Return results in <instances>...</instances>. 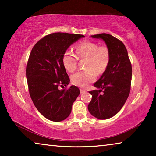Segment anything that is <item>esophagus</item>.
<instances>
[{"label": "esophagus", "mask_w": 156, "mask_h": 156, "mask_svg": "<svg viewBox=\"0 0 156 156\" xmlns=\"http://www.w3.org/2000/svg\"><path fill=\"white\" fill-rule=\"evenodd\" d=\"M80 94H84L86 92V90H84L83 89H80Z\"/></svg>", "instance_id": "esophagus-1"}]
</instances>
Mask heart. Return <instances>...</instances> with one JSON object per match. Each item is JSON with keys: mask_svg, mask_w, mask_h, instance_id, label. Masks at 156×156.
<instances>
[{"mask_svg": "<svg viewBox=\"0 0 156 156\" xmlns=\"http://www.w3.org/2000/svg\"><path fill=\"white\" fill-rule=\"evenodd\" d=\"M76 51L80 58H87L86 68L88 69L75 73L71 79L75 85L86 87L89 84L96 80V73L101 74L107 69L110 61V51L106 46H99L98 44L94 42L84 41L76 46ZM77 57L69 50L65 52L62 56V62L68 72H73L77 69Z\"/></svg>", "mask_w": 156, "mask_h": 156, "instance_id": "1", "label": "heart"}]
</instances>
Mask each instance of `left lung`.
<instances>
[{"mask_svg":"<svg viewBox=\"0 0 156 156\" xmlns=\"http://www.w3.org/2000/svg\"><path fill=\"white\" fill-rule=\"evenodd\" d=\"M101 39L111 54L109 64L95 83L97 89L89 91L92 99L88 110L94 117L106 120L120 112L130 93L132 67L127 50L122 41L108 34L91 36Z\"/></svg>","mask_w":156,"mask_h":156,"instance_id":"left-lung-1","label":"left lung"}]
</instances>
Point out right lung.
<instances>
[{"label": "right lung", "mask_w": 156, "mask_h": 156, "mask_svg": "<svg viewBox=\"0 0 156 156\" xmlns=\"http://www.w3.org/2000/svg\"><path fill=\"white\" fill-rule=\"evenodd\" d=\"M84 36L53 33L44 36L34 46L26 68L28 88L36 109L54 122L65 120L72 112L73 102L80 94L76 86L60 89L69 84L62 56L73 43Z\"/></svg>", "instance_id": "1"}]
</instances>
